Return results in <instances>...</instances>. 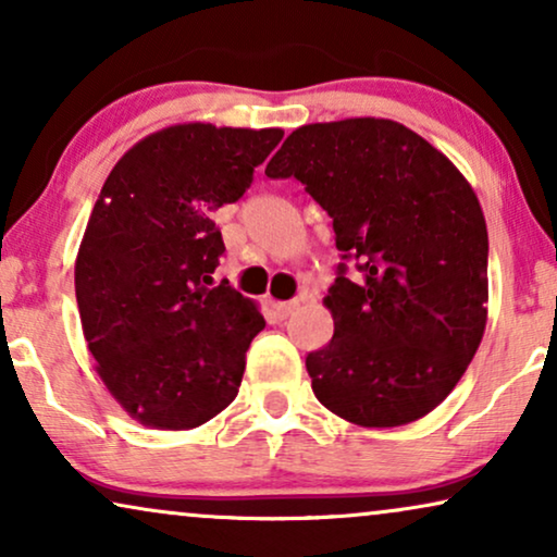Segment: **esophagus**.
<instances>
[{
  "instance_id": "1",
  "label": "esophagus",
  "mask_w": 557,
  "mask_h": 557,
  "mask_svg": "<svg viewBox=\"0 0 557 557\" xmlns=\"http://www.w3.org/2000/svg\"><path fill=\"white\" fill-rule=\"evenodd\" d=\"M299 309V299H294V301H278L276 304V314L281 317V319H288L294 314V311Z\"/></svg>"
}]
</instances>
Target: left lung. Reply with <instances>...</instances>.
<instances>
[{
    "label": "left lung",
    "mask_w": 557,
    "mask_h": 557,
    "mask_svg": "<svg viewBox=\"0 0 557 557\" xmlns=\"http://www.w3.org/2000/svg\"><path fill=\"white\" fill-rule=\"evenodd\" d=\"M299 180L332 218L347 263L324 296L334 337L307 355L311 391L364 429L431 413L454 391L486 326L490 238L463 174L391 119L296 128L265 166Z\"/></svg>",
    "instance_id": "8db88e82"
}]
</instances>
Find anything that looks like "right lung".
<instances>
[{
  "mask_svg": "<svg viewBox=\"0 0 557 557\" xmlns=\"http://www.w3.org/2000/svg\"><path fill=\"white\" fill-rule=\"evenodd\" d=\"M281 128L177 124L149 134L103 182L75 258L96 370L149 429H197L238 395L261 311L223 281L215 212L240 200Z\"/></svg>",
  "mask_w": 557,
  "mask_h": 557,
  "instance_id": "obj_1",
  "label": "right lung"
}]
</instances>
